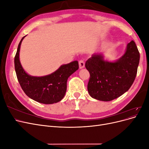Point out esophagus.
Wrapping results in <instances>:
<instances>
[{"mask_svg":"<svg viewBox=\"0 0 149 149\" xmlns=\"http://www.w3.org/2000/svg\"><path fill=\"white\" fill-rule=\"evenodd\" d=\"M85 63H84V61L83 60H80L79 61V68L80 69H82L84 67Z\"/></svg>","mask_w":149,"mask_h":149,"instance_id":"1","label":"esophagus"}]
</instances>
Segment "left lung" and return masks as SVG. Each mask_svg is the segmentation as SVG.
I'll return each instance as SVG.
<instances>
[{
  "label": "left lung",
  "mask_w": 149,
  "mask_h": 149,
  "mask_svg": "<svg viewBox=\"0 0 149 149\" xmlns=\"http://www.w3.org/2000/svg\"><path fill=\"white\" fill-rule=\"evenodd\" d=\"M140 53L132 40L124 55L115 62L104 60L101 54H94L85 67L90 74L88 91L93 98L110 101L122 96L132 85L136 77Z\"/></svg>",
  "instance_id": "left-lung-1"
}]
</instances>
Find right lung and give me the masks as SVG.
I'll list each match as a JSON object with an SVG mask.
<instances>
[{
    "mask_svg": "<svg viewBox=\"0 0 149 149\" xmlns=\"http://www.w3.org/2000/svg\"><path fill=\"white\" fill-rule=\"evenodd\" d=\"M25 37L20 40L14 59L17 77L22 89L26 96L40 103L49 104L60 101L65 95L68 78L79 68L78 61L61 65L49 75L30 76L23 69L19 60L20 45Z\"/></svg>",
    "mask_w": 149,
    "mask_h": 149,
    "instance_id": "1",
    "label": "right lung"
}]
</instances>
